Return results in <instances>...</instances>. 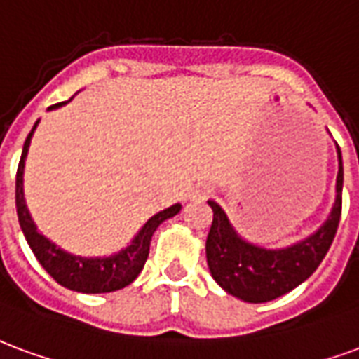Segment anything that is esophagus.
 <instances>
[{"label":"esophagus","instance_id":"esophagus-1","mask_svg":"<svg viewBox=\"0 0 359 359\" xmlns=\"http://www.w3.org/2000/svg\"><path fill=\"white\" fill-rule=\"evenodd\" d=\"M206 195H208V191L206 189H197L191 193V198H193V201H201V198H206Z\"/></svg>","mask_w":359,"mask_h":359}]
</instances>
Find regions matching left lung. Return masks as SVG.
Returning <instances> with one entry per match:
<instances>
[{"mask_svg": "<svg viewBox=\"0 0 359 359\" xmlns=\"http://www.w3.org/2000/svg\"><path fill=\"white\" fill-rule=\"evenodd\" d=\"M339 154L337 195L333 210L316 233L287 248L256 247L235 231L227 214L214 201H208L214 218L206 237V262L214 281L222 289L245 302H269L304 283L318 269L337 233L342 212V156Z\"/></svg>", "mask_w": 359, "mask_h": 359, "instance_id": "8db88e82", "label": "left lung"}]
</instances>
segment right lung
I'll return each instance as SVG.
<instances>
[{
	"mask_svg": "<svg viewBox=\"0 0 359 359\" xmlns=\"http://www.w3.org/2000/svg\"><path fill=\"white\" fill-rule=\"evenodd\" d=\"M70 101V99H69ZM67 103H57L49 107V111L59 109ZM40 122V120H38ZM38 122L34 124L32 132L28 133L20 154L17 170V183H15V201H17V216L20 229L26 237V243L32 248L34 256L38 258L41 268L46 269L49 276L62 287H67L76 292L86 294H99V292H112L133 283V279L140 276L141 269L147 262L149 247L156 227L161 226L164 219L174 218L177 212L182 210V205H174L166 210L154 214L153 218L147 219V224L141 227L140 233L133 237V241L120 252L104 258H86V256H74L59 248L55 243L47 239L46 235L38 231L34 224L30 212L26 208L25 201V162L28 147L32 141L34 130L38 128Z\"/></svg>",
	"mask_w": 359,
	"mask_h": 359,
	"instance_id": "1",
	"label": "right lung"
}]
</instances>
